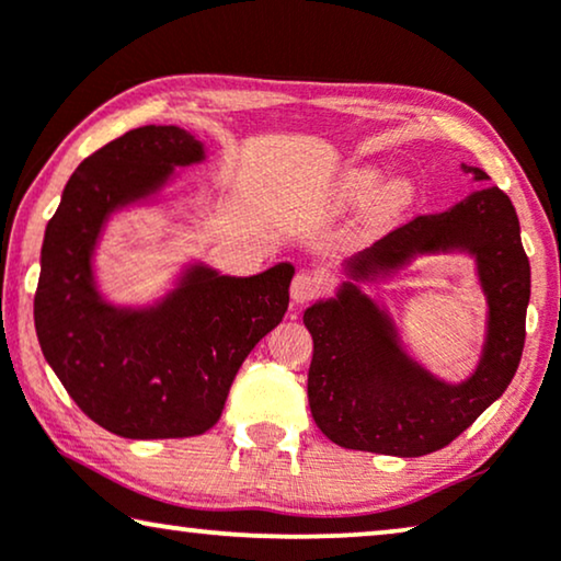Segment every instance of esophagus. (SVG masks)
I'll list each match as a JSON object with an SVG mask.
<instances>
[{"instance_id": "obj_1", "label": "esophagus", "mask_w": 561, "mask_h": 561, "mask_svg": "<svg viewBox=\"0 0 561 561\" xmlns=\"http://www.w3.org/2000/svg\"><path fill=\"white\" fill-rule=\"evenodd\" d=\"M317 294H319V280L309 273H298L294 283H290V301L296 306L309 304Z\"/></svg>"}]
</instances>
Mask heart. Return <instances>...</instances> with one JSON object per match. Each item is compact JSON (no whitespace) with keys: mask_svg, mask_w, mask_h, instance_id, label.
<instances>
[{"mask_svg":"<svg viewBox=\"0 0 561 561\" xmlns=\"http://www.w3.org/2000/svg\"><path fill=\"white\" fill-rule=\"evenodd\" d=\"M386 173L378 165H355L336 181L332 198L336 206H357L373 196L370 221L373 225H388L401 217L409 206L416 202V183L409 175H393L382 183Z\"/></svg>","mask_w":561,"mask_h":561,"instance_id":"1","label":"heart"}]
</instances>
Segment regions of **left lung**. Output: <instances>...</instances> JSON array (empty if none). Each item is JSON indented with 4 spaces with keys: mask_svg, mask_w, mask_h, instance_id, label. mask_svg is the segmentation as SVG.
Masks as SVG:
<instances>
[{
    "mask_svg": "<svg viewBox=\"0 0 561 561\" xmlns=\"http://www.w3.org/2000/svg\"><path fill=\"white\" fill-rule=\"evenodd\" d=\"M462 171L488 181L474 165L462 163ZM432 254L472 256L489 304L481 359L459 383L421 366L404 350L387 307L362 290L363 282L385 285ZM342 273L347 280L336 294L304 311L313 340L309 405L321 434L344 449L390 457L447 447L503 396L524 352L531 265L511 198L497 186H482L344 260Z\"/></svg>",
    "mask_w": 561,
    "mask_h": 561,
    "instance_id": "8db88e82",
    "label": "left lung"
}]
</instances>
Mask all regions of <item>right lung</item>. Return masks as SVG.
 Instances as JSON below:
<instances>
[{
    "mask_svg": "<svg viewBox=\"0 0 561 561\" xmlns=\"http://www.w3.org/2000/svg\"><path fill=\"white\" fill-rule=\"evenodd\" d=\"M206 145L175 125L129 129L68 179L45 227L35 332L53 373L91 421L125 439L209 432L244 357L288 311L296 267L237 278L188 260L148 304H114L96 275L104 229L160 202Z\"/></svg>",
    "mask_w": 561,
    "mask_h": 561,
    "instance_id": "right-lung-1",
    "label": "right lung"
}]
</instances>
